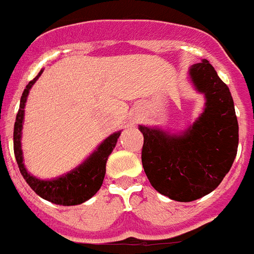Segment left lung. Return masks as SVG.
Here are the masks:
<instances>
[{"mask_svg":"<svg viewBox=\"0 0 254 254\" xmlns=\"http://www.w3.org/2000/svg\"><path fill=\"white\" fill-rule=\"evenodd\" d=\"M189 78L206 98L193 125L180 134L139 125L145 175L158 193L178 202H191L215 190L229 173L239 143L233 97L213 66L207 60L194 64Z\"/></svg>","mask_w":254,"mask_h":254,"instance_id":"obj_1","label":"left lung"}]
</instances>
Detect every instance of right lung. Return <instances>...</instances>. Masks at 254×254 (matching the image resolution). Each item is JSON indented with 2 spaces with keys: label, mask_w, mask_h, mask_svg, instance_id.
Returning a JSON list of instances; mask_svg holds the SVG:
<instances>
[{
  "label": "right lung",
  "mask_w": 254,
  "mask_h": 254,
  "mask_svg": "<svg viewBox=\"0 0 254 254\" xmlns=\"http://www.w3.org/2000/svg\"><path fill=\"white\" fill-rule=\"evenodd\" d=\"M42 72H43V70H41L39 74L32 81H29V84L26 85L23 92V96H21L20 107L17 111L14 127L15 158H16L17 166H19V170H20L25 182L29 184L30 188L38 194L39 197L55 204L75 206V204H80L88 200L100 190L103 179H105L106 162H107V158L111 154V152L114 151L121 131H116V133L111 134L109 138H106L98 145V148L90 154L83 164L75 167L74 170L69 171L65 175H61L52 180H41L30 175L23 162V149H21L20 142L21 130H23L24 109H25L26 98H28L30 88L37 81V79L41 76Z\"/></svg>",
  "instance_id": "1"
}]
</instances>
